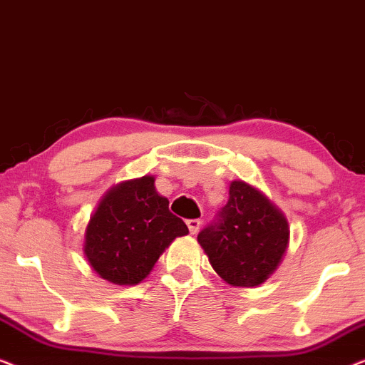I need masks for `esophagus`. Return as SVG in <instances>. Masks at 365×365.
Segmentation results:
<instances>
[{
	"instance_id": "esophagus-1",
	"label": "esophagus",
	"mask_w": 365,
	"mask_h": 365,
	"mask_svg": "<svg viewBox=\"0 0 365 365\" xmlns=\"http://www.w3.org/2000/svg\"><path fill=\"white\" fill-rule=\"evenodd\" d=\"M187 227H189V232L196 234L199 231V227H201V219H189Z\"/></svg>"
}]
</instances>
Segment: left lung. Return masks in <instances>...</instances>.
Segmentation results:
<instances>
[{
	"label": "left lung",
	"instance_id": "8db88e82",
	"mask_svg": "<svg viewBox=\"0 0 365 365\" xmlns=\"http://www.w3.org/2000/svg\"><path fill=\"white\" fill-rule=\"evenodd\" d=\"M197 241L224 281L252 287L266 281L281 262L289 224L262 192L234 181L226 206L197 234Z\"/></svg>",
	"mask_w": 365,
	"mask_h": 365
}]
</instances>
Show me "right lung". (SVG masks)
Returning a JSON list of instances; mask_svg holds the SVG:
<instances>
[{"mask_svg": "<svg viewBox=\"0 0 365 365\" xmlns=\"http://www.w3.org/2000/svg\"><path fill=\"white\" fill-rule=\"evenodd\" d=\"M189 229L169 211L154 178L113 187L86 227L84 254L94 271L113 284H138L151 272L164 249Z\"/></svg>", "mask_w": 365, "mask_h": 365, "instance_id": "add662e5", "label": "right lung"}]
</instances>
